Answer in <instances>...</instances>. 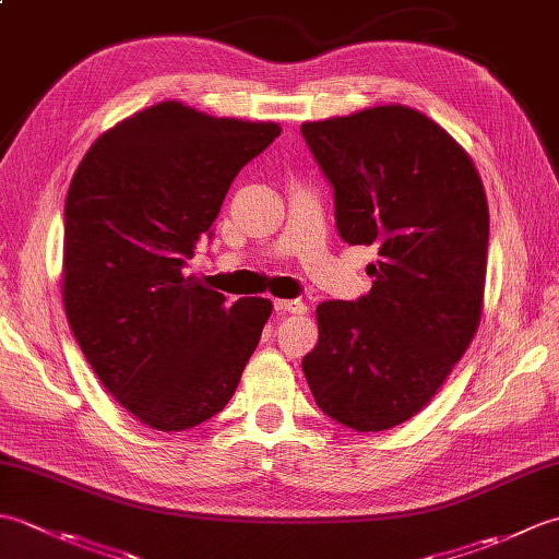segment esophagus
Instances as JSON below:
<instances>
[{"instance_id": "1", "label": "esophagus", "mask_w": 559, "mask_h": 559, "mask_svg": "<svg viewBox=\"0 0 559 559\" xmlns=\"http://www.w3.org/2000/svg\"><path fill=\"white\" fill-rule=\"evenodd\" d=\"M273 307L283 314H305L307 305L302 300H273Z\"/></svg>"}]
</instances>
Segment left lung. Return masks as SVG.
<instances>
[{
	"mask_svg": "<svg viewBox=\"0 0 559 559\" xmlns=\"http://www.w3.org/2000/svg\"><path fill=\"white\" fill-rule=\"evenodd\" d=\"M348 245L377 249L370 293L317 307L302 358L317 406L355 432L418 415L476 336L488 269L483 180L454 136L408 105L305 122Z\"/></svg>",
	"mask_w": 559,
	"mask_h": 559,
	"instance_id": "obj_1",
	"label": "left lung"
}]
</instances>
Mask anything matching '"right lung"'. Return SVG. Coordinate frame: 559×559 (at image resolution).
Wrapping results in <instances>:
<instances>
[{
    "label": "right lung",
    "mask_w": 559,
    "mask_h": 559,
    "mask_svg": "<svg viewBox=\"0 0 559 559\" xmlns=\"http://www.w3.org/2000/svg\"><path fill=\"white\" fill-rule=\"evenodd\" d=\"M276 122L163 100L117 122L71 177L62 300L108 394L151 430L182 432L235 394L273 305L228 302L182 266Z\"/></svg>",
    "instance_id": "obj_1"
}]
</instances>
